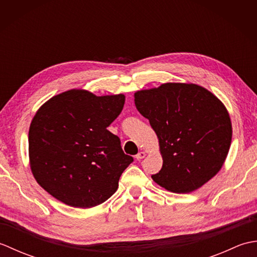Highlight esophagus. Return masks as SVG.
Wrapping results in <instances>:
<instances>
[{
  "instance_id": "obj_1",
  "label": "esophagus",
  "mask_w": 257,
  "mask_h": 257,
  "mask_svg": "<svg viewBox=\"0 0 257 257\" xmlns=\"http://www.w3.org/2000/svg\"><path fill=\"white\" fill-rule=\"evenodd\" d=\"M145 157H146V152L140 151L138 155H136V159H137V160H141V159H144Z\"/></svg>"
}]
</instances>
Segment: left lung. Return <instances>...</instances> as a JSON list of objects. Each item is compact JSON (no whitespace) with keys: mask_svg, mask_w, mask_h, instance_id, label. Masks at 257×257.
<instances>
[{"mask_svg":"<svg viewBox=\"0 0 257 257\" xmlns=\"http://www.w3.org/2000/svg\"><path fill=\"white\" fill-rule=\"evenodd\" d=\"M135 105L159 139L161 170L156 183L173 193H190L221 170L232 140L225 106L195 84L167 83L135 92Z\"/></svg>","mask_w":257,"mask_h":257,"instance_id":"8db88e82","label":"left lung"}]
</instances>
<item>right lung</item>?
<instances>
[{"instance_id": "add662e5", "label": "right lung", "mask_w": 257, "mask_h": 257, "mask_svg": "<svg viewBox=\"0 0 257 257\" xmlns=\"http://www.w3.org/2000/svg\"><path fill=\"white\" fill-rule=\"evenodd\" d=\"M124 95L96 96L70 89L36 111L29 132V156L37 183L63 203L88 209L116 192L134 158L107 127L121 112Z\"/></svg>"}]
</instances>
